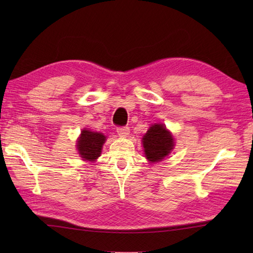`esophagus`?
<instances>
[{"label": "esophagus", "instance_id": "obj_1", "mask_svg": "<svg viewBox=\"0 0 253 253\" xmlns=\"http://www.w3.org/2000/svg\"><path fill=\"white\" fill-rule=\"evenodd\" d=\"M116 131L118 133V136L123 138H126L128 135H129V128L128 127H117Z\"/></svg>", "mask_w": 253, "mask_h": 253}]
</instances>
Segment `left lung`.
I'll list each match as a JSON object with an SVG mask.
<instances>
[{
  "label": "left lung",
  "mask_w": 253,
  "mask_h": 253,
  "mask_svg": "<svg viewBox=\"0 0 253 253\" xmlns=\"http://www.w3.org/2000/svg\"><path fill=\"white\" fill-rule=\"evenodd\" d=\"M142 146L148 161L155 163L168 157L174 149L175 142L173 135L163 124H154L143 136Z\"/></svg>",
  "instance_id": "left-lung-1"
}]
</instances>
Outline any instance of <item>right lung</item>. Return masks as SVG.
<instances>
[{"mask_svg": "<svg viewBox=\"0 0 253 253\" xmlns=\"http://www.w3.org/2000/svg\"><path fill=\"white\" fill-rule=\"evenodd\" d=\"M105 140L106 137L103 133L91 131L84 128L77 140V150L79 155L84 161L94 162L101 155L102 147H103Z\"/></svg>", "mask_w": 253, "mask_h": 253, "instance_id": "1", "label": "right lung"}]
</instances>
